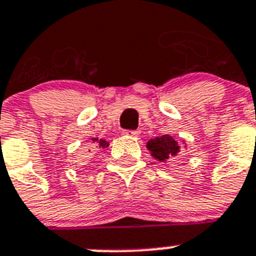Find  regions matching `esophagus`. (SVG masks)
Segmentation results:
<instances>
[{
  "instance_id": "1",
  "label": "esophagus",
  "mask_w": 256,
  "mask_h": 256,
  "mask_svg": "<svg viewBox=\"0 0 256 256\" xmlns=\"http://www.w3.org/2000/svg\"><path fill=\"white\" fill-rule=\"evenodd\" d=\"M126 136H139V132L138 130H134V132H132V130H128V132H124Z\"/></svg>"
}]
</instances>
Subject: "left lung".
<instances>
[{"label": "left lung", "instance_id": "obj_1", "mask_svg": "<svg viewBox=\"0 0 256 256\" xmlns=\"http://www.w3.org/2000/svg\"><path fill=\"white\" fill-rule=\"evenodd\" d=\"M147 150L151 154V156L155 160L160 163H167L168 159L178 156L182 147H186V143L184 139H175L171 135H162V136H155L151 138L146 143Z\"/></svg>", "mask_w": 256, "mask_h": 256}]
</instances>
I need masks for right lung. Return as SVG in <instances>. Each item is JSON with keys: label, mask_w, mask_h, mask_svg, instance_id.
Segmentation results:
<instances>
[{"label": "right lung", "mask_w": 256, "mask_h": 256, "mask_svg": "<svg viewBox=\"0 0 256 256\" xmlns=\"http://www.w3.org/2000/svg\"><path fill=\"white\" fill-rule=\"evenodd\" d=\"M90 142L88 143V144H92L93 147H97V148H106V147H109V142L108 140H105V139H98V138H92L89 139ZM90 151V150H89Z\"/></svg>", "instance_id": "right-lung-1"}]
</instances>
